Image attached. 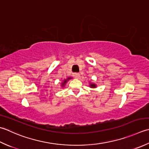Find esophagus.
Instances as JSON below:
<instances>
[{
	"mask_svg": "<svg viewBox=\"0 0 149 149\" xmlns=\"http://www.w3.org/2000/svg\"><path fill=\"white\" fill-rule=\"evenodd\" d=\"M79 76H80V74H79V73H74V77L75 78L79 77Z\"/></svg>",
	"mask_w": 149,
	"mask_h": 149,
	"instance_id": "obj_1",
	"label": "esophagus"
}]
</instances>
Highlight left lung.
<instances>
[{
	"mask_svg": "<svg viewBox=\"0 0 149 149\" xmlns=\"http://www.w3.org/2000/svg\"><path fill=\"white\" fill-rule=\"evenodd\" d=\"M89 84H90V85H89L90 88H97V84H96L95 83L89 82Z\"/></svg>",
	"mask_w": 149,
	"mask_h": 149,
	"instance_id": "1",
	"label": "left lung"
}]
</instances>
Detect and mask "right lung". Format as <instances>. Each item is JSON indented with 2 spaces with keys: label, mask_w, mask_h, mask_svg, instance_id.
Returning <instances> with one entry per match:
<instances>
[{
  "label": "right lung",
  "mask_w": 149,
  "mask_h": 149,
  "mask_svg": "<svg viewBox=\"0 0 149 149\" xmlns=\"http://www.w3.org/2000/svg\"><path fill=\"white\" fill-rule=\"evenodd\" d=\"M72 79V77H67L66 79H64V80L63 81V82L61 83V86L62 87V88H63V87H65V85H66V84L67 83V82H68V81L70 79Z\"/></svg>",
  "instance_id": "right-lung-1"
}]
</instances>
